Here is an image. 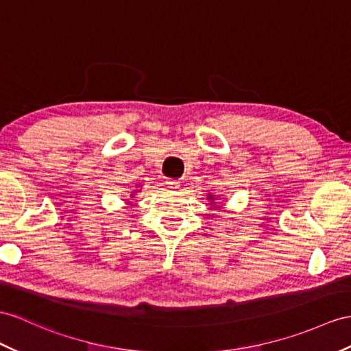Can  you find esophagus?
<instances>
[{
    "mask_svg": "<svg viewBox=\"0 0 351 351\" xmlns=\"http://www.w3.org/2000/svg\"><path fill=\"white\" fill-rule=\"evenodd\" d=\"M167 184H168L169 189H177V187L180 186V182H178V180H173V178H169V180H167Z\"/></svg>",
    "mask_w": 351,
    "mask_h": 351,
    "instance_id": "esophagus-1",
    "label": "esophagus"
}]
</instances>
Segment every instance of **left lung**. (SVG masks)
I'll return each mask as SVG.
<instances>
[{
  "instance_id": "left-lung-1",
  "label": "left lung",
  "mask_w": 351,
  "mask_h": 351,
  "mask_svg": "<svg viewBox=\"0 0 351 351\" xmlns=\"http://www.w3.org/2000/svg\"><path fill=\"white\" fill-rule=\"evenodd\" d=\"M208 199H211V201L215 199V195H208ZM211 204H215V202H211Z\"/></svg>"
}]
</instances>
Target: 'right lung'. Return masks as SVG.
Here are the masks:
<instances>
[{"instance_id": "1", "label": "right lung", "mask_w": 351, "mask_h": 351, "mask_svg": "<svg viewBox=\"0 0 351 351\" xmlns=\"http://www.w3.org/2000/svg\"><path fill=\"white\" fill-rule=\"evenodd\" d=\"M131 196H134V193H131Z\"/></svg>"}]
</instances>
